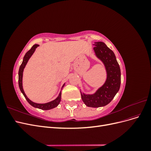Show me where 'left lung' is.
<instances>
[{
	"mask_svg": "<svg viewBox=\"0 0 151 151\" xmlns=\"http://www.w3.org/2000/svg\"><path fill=\"white\" fill-rule=\"evenodd\" d=\"M95 55L101 60L106 71V79L102 86L94 94L82 93L81 98L87 106L98 108L104 106L111 101L120 88L121 72L115 53L104 43L94 42Z\"/></svg>",
	"mask_w": 151,
	"mask_h": 151,
	"instance_id": "obj_1",
	"label": "left lung"
}]
</instances>
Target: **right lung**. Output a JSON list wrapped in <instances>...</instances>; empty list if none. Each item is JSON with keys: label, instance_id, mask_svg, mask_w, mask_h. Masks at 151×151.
<instances>
[{"label": "right lung", "instance_id": "right-lung-1", "mask_svg": "<svg viewBox=\"0 0 151 151\" xmlns=\"http://www.w3.org/2000/svg\"><path fill=\"white\" fill-rule=\"evenodd\" d=\"M38 47H39V45H37V44L34 45L32 47V48L29 50V51L26 53L25 55L23 58V60H22V62L21 65L19 67V73H18V76H19V80H18V81H19V89L21 91V93H22V94L24 95V96L25 97L26 99L27 100V101H28L32 106H33L36 108L43 109V110H48V109H53L54 108L57 107L59 104V103H60V102L61 101L62 89L63 87H64L65 83L63 84V85L62 86L61 91H60V93H59L58 97L56 99L53 100V101H50L48 103H35L33 101H31V100L28 97H27V96L26 95L24 91L23 88H22V75H23L24 68H25L27 63H28V62L29 60V59L31 58L32 55L34 53L36 48Z\"/></svg>", "mask_w": 151, "mask_h": 151}]
</instances>
